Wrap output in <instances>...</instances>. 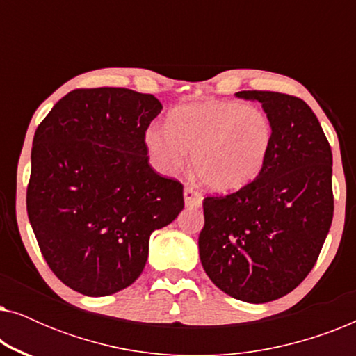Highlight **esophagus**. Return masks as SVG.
<instances>
[{
	"instance_id": "34e87169",
	"label": "esophagus",
	"mask_w": 356,
	"mask_h": 356,
	"mask_svg": "<svg viewBox=\"0 0 356 356\" xmlns=\"http://www.w3.org/2000/svg\"><path fill=\"white\" fill-rule=\"evenodd\" d=\"M184 204L188 207H199L202 204V194L193 186H186L184 188Z\"/></svg>"
}]
</instances>
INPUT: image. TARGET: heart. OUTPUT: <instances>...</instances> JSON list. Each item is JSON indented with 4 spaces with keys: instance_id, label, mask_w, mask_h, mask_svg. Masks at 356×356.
Returning a JSON list of instances; mask_svg holds the SVG:
<instances>
[{
    "instance_id": "b5f03b06",
    "label": "heart",
    "mask_w": 356,
    "mask_h": 356,
    "mask_svg": "<svg viewBox=\"0 0 356 356\" xmlns=\"http://www.w3.org/2000/svg\"><path fill=\"white\" fill-rule=\"evenodd\" d=\"M167 129L150 126L144 145L160 173L193 167L209 189L230 193L259 177L274 145V124L266 111L228 100L184 105L167 116Z\"/></svg>"
}]
</instances>
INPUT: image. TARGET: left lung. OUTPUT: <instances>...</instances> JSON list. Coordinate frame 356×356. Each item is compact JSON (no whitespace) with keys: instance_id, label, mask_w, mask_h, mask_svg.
I'll use <instances>...</instances> for the list:
<instances>
[{"instance_id":"left-lung-1","label":"left lung","mask_w":356,"mask_h":356,"mask_svg":"<svg viewBox=\"0 0 356 356\" xmlns=\"http://www.w3.org/2000/svg\"><path fill=\"white\" fill-rule=\"evenodd\" d=\"M274 124L259 177L227 196L206 197L199 256L213 284L246 303L296 289L313 269L334 216L332 150L313 110L298 97L241 90Z\"/></svg>"}]
</instances>
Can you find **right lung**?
<instances>
[{
	"label": "right lung",
	"instance_id": "add662e5",
	"mask_svg": "<svg viewBox=\"0 0 356 356\" xmlns=\"http://www.w3.org/2000/svg\"><path fill=\"white\" fill-rule=\"evenodd\" d=\"M160 111L150 94L76 89L33 136L29 220L53 274L82 295L133 284L152 232L183 211V184L155 173L144 145Z\"/></svg>",
	"mask_w": 356,
	"mask_h": 356
}]
</instances>
